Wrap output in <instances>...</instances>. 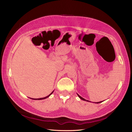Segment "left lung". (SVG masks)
<instances>
[{"mask_svg":"<svg viewBox=\"0 0 132 132\" xmlns=\"http://www.w3.org/2000/svg\"><path fill=\"white\" fill-rule=\"evenodd\" d=\"M78 96L80 97V98L81 100H84V101H89L88 100H85V98H82V97H81L80 96V95H79L78 94ZM102 101H100V102H96L97 103H100V102H101Z\"/></svg>","mask_w":132,"mask_h":132,"instance_id":"obj_1","label":"left lung"}]
</instances>
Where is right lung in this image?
<instances>
[{
	"label": "right lung",
	"instance_id": "add662e5",
	"mask_svg": "<svg viewBox=\"0 0 132 132\" xmlns=\"http://www.w3.org/2000/svg\"><path fill=\"white\" fill-rule=\"evenodd\" d=\"M53 92H52V93H51V94H50L49 95H48V96H46V97H43V98H35V99L34 98V100H42V99H45V98H47L48 97H49V96H50V95H51L52 94V93H53Z\"/></svg>",
	"mask_w": 132,
	"mask_h": 132
}]
</instances>
